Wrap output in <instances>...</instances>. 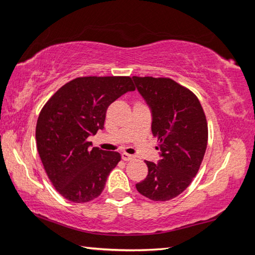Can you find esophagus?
Masks as SVG:
<instances>
[{"mask_svg": "<svg viewBox=\"0 0 255 255\" xmlns=\"http://www.w3.org/2000/svg\"><path fill=\"white\" fill-rule=\"evenodd\" d=\"M122 158L124 159V161H130V159H132L133 158V156L132 155H130V154H127V153H123L122 154Z\"/></svg>", "mask_w": 255, "mask_h": 255, "instance_id": "34e87169", "label": "esophagus"}]
</instances>
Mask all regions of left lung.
<instances>
[{
	"label": "left lung",
	"instance_id": "obj_1",
	"mask_svg": "<svg viewBox=\"0 0 255 255\" xmlns=\"http://www.w3.org/2000/svg\"><path fill=\"white\" fill-rule=\"evenodd\" d=\"M136 88L152 109V132L161 159L145 161L146 179L136 184L140 195L167 201L181 195L200 169L208 143V125L199 99L169 77L133 76Z\"/></svg>",
	"mask_w": 255,
	"mask_h": 255
}]
</instances>
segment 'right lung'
Masks as SVG:
<instances>
[{
	"mask_svg": "<svg viewBox=\"0 0 255 255\" xmlns=\"http://www.w3.org/2000/svg\"><path fill=\"white\" fill-rule=\"evenodd\" d=\"M135 89L129 76H81L64 84L42 107L37 149L50 182L67 200L82 204L101 195L122 156L91 148L88 137L103 129L108 107Z\"/></svg>",
	"mask_w": 255,
	"mask_h": 255,
	"instance_id": "1",
	"label": "right lung"
}]
</instances>
